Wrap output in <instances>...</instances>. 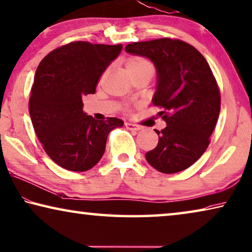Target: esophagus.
I'll use <instances>...</instances> for the list:
<instances>
[{
	"instance_id": "obj_1",
	"label": "esophagus",
	"mask_w": 252,
	"mask_h": 252,
	"mask_svg": "<svg viewBox=\"0 0 252 252\" xmlns=\"http://www.w3.org/2000/svg\"><path fill=\"white\" fill-rule=\"evenodd\" d=\"M125 126H126V129H129V130H133V131H139V130H141V127H140V126H135V125H133V123H131V122H126V123H125Z\"/></svg>"
}]
</instances>
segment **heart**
<instances>
[{
  "instance_id": "b5f03b06",
  "label": "heart",
  "mask_w": 252,
  "mask_h": 252,
  "mask_svg": "<svg viewBox=\"0 0 252 252\" xmlns=\"http://www.w3.org/2000/svg\"><path fill=\"white\" fill-rule=\"evenodd\" d=\"M145 65H150L149 62H147L146 59L140 57H133L129 59V62L126 63V68H134V67H140Z\"/></svg>"
}]
</instances>
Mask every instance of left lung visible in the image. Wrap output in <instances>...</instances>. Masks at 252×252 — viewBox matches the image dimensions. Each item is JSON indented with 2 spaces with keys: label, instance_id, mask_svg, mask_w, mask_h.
<instances>
[{
  "label": "left lung",
  "instance_id": "left-lung-1",
  "mask_svg": "<svg viewBox=\"0 0 252 252\" xmlns=\"http://www.w3.org/2000/svg\"><path fill=\"white\" fill-rule=\"evenodd\" d=\"M126 51L148 58L157 70L153 104L163 109L167 126L155 130L159 141L147 161L163 174L189 168L209 147L221 109L209 63L196 48L169 38L132 42Z\"/></svg>",
  "mask_w": 252,
  "mask_h": 252
}]
</instances>
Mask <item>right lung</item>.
Segmentation results:
<instances>
[{"mask_svg": "<svg viewBox=\"0 0 252 252\" xmlns=\"http://www.w3.org/2000/svg\"><path fill=\"white\" fill-rule=\"evenodd\" d=\"M122 45L75 41L48 54L39 63L29 99L33 129L43 149L63 168L86 171L101 160L107 135L123 126L118 118L95 120L83 111L82 97L94 94Z\"/></svg>", "mask_w": 252, "mask_h": 252, "instance_id": "1", "label": "right lung"}]
</instances>
